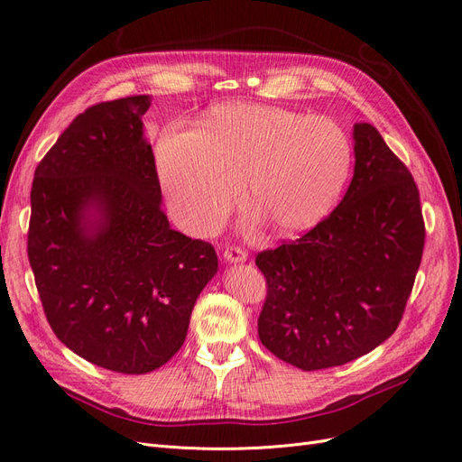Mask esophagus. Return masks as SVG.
<instances>
[{
    "label": "esophagus",
    "instance_id": "obj_1",
    "mask_svg": "<svg viewBox=\"0 0 462 462\" xmlns=\"http://www.w3.org/2000/svg\"><path fill=\"white\" fill-rule=\"evenodd\" d=\"M223 258L231 263H239V262H245L248 258V254H246V250L241 246H227L226 253H223Z\"/></svg>",
    "mask_w": 462,
    "mask_h": 462
}]
</instances>
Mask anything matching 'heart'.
<instances>
[{"mask_svg":"<svg viewBox=\"0 0 462 462\" xmlns=\"http://www.w3.org/2000/svg\"><path fill=\"white\" fill-rule=\"evenodd\" d=\"M156 171L177 223L206 235L241 192L282 233L309 231L337 204L351 173V138L324 116L265 104H223L200 129L160 131Z\"/></svg>","mask_w":462,"mask_h":462,"instance_id":"1","label":"heart"}]
</instances>
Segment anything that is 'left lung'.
I'll use <instances>...</instances> for the list:
<instances>
[{
    "label": "left lung",
    "instance_id": "1",
    "mask_svg": "<svg viewBox=\"0 0 462 462\" xmlns=\"http://www.w3.org/2000/svg\"><path fill=\"white\" fill-rule=\"evenodd\" d=\"M355 175L343 200L300 239L263 250L262 345L300 370L366 355L393 335L424 250L420 194L370 123H356Z\"/></svg>",
    "mask_w": 462,
    "mask_h": 462
}]
</instances>
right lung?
<instances>
[{"label":"right lung","mask_w":462,"mask_h":462,"mask_svg":"<svg viewBox=\"0 0 462 462\" xmlns=\"http://www.w3.org/2000/svg\"><path fill=\"white\" fill-rule=\"evenodd\" d=\"M150 96L82 111L38 163L29 262L58 339L111 372L146 374L185 343L217 273L214 246L170 227L143 116Z\"/></svg>","instance_id":"right-lung-1"}]
</instances>
